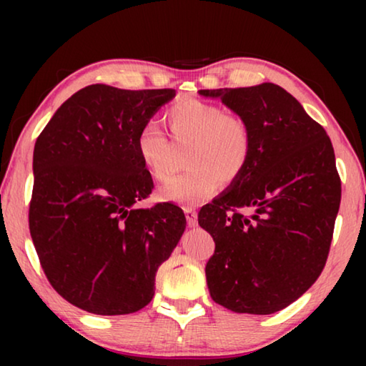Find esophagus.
<instances>
[{"label": "esophagus", "instance_id": "esophagus-1", "mask_svg": "<svg viewBox=\"0 0 366 366\" xmlns=\"http://www.w3.org/2000/svg\"><path fill=\"white\" fill-rule=\"evenodd\" d=\"M184 213H185V218H187V224L189 227H195L197 226V212L194 208H184Z\"/></svg>", "mask_w": 366, "mask_h": 366}]
</instances>
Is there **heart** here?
I'll use <instances>...</instances> for the list:
<instances>
[{
  "label": "heart",
  "mask_w": 366,
  "mask_h": 366,
  "mask_svg": "<svg viewBox=\"0 0 366 366\" xmlns=\"http://www.w3.org/2000/svg\"><path fill=\"white\" fill-rule=\"evenodd\" d=\"M164 119L179 140H192L190 171L172 177L159 189L164 202L197 205L214 195L221 181L240 177L252 158V132L244 117L226 113L214 103L184 100L166 111ZM140 163L157 181L171 174L169 144L158 124L145 122L135 135Z\"/></svg>",
  "instance_id": "b5f03b06"
}]
</instances>
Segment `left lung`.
I'll use <instances>...</instances> for the list:
<instances>
[{
	"label": "left lung",
	"mask_w": 366,
	"mask_h": 366,
	"mask_svg": "<svg viewBox=\"0 0 366 366\" xmlns=\"http://www.w3.org/2000/svg\"><path fill=\"white\" fill-rule=\"evenodd\" d=\"M198 94L244 117L253 144L240 177L198 213L216 245L205 268L209 295L235 313H276L305 294L326 264L340 203L332 144L276 84Z\"/></svg>",
	"instance_id": "obj_1"
}]
</instances>
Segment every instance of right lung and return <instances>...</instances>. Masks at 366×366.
Masks as SVG:
<instances>
[{
  "mask_svg": "<svg viewBox=\"0 0 366 366\" xmlns=\"http://www.w3.org/2000/svg\"><path fill=\"white\" fill-rule=\"evenodd\" d=\"M174 97L89 85L35 142L30 235L49 284L85 312L111 317L148 305L159 264L185 231L177 205L137 208L153 181L135 135Z\"/></svg>",
  "mask_w": 366,
  "mask_h": 366,
  "instance_id": "obj_1",
  "label": "right lung"
}]
</instances>
